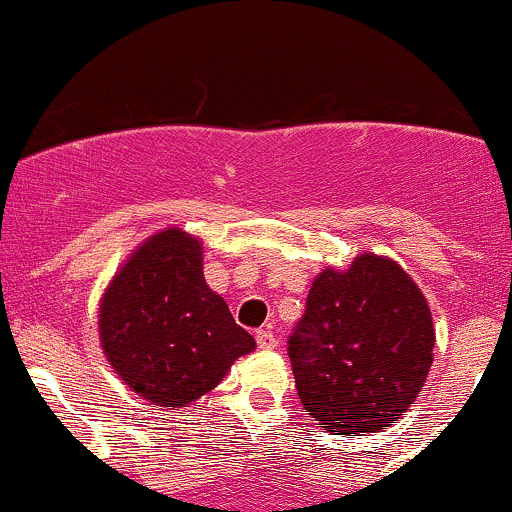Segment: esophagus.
<instances>
[{
	"mask_svg": "<svg viewBox=\"0 0 512 512\" xmlns=\"http://www.w3.org/2000/svg\"><path fill=\"white\" fill-rule=\"evenodd\" d=\"M255 339H257V346H260V349L269 351V349H274V346H276V337H274L272 330H257Z\"/></svg>",
	"mask_w": 512,
	"mask_h": 512,
	"instance_id": "34e87169",
	"label": "esophagus"
}]
</instances>
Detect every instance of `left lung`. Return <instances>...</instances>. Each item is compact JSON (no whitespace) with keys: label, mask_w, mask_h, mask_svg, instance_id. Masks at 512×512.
<instances>
[{"label":"left lung","mask_w":512,"mask_h":512,"mask_svg":"<svg viewBox=\"0 0 512 512\" xmlns=\"http://www.w3.org/2000/svg\"><path fill=\"white\" fill-rule=\"evenodd\" d=\"M431 308L395 260L361 252L325 267L289 337L296 390L317 426L337 436L395 426L433 363Z\"/></svg>","instance_id":"obj_1"}]
</instances>
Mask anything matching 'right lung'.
<instances>
[{
    "label": "right lung",
    "mask_w": 512,
    "mask_h": 512,
    "mask_svg": "<svg viewBox=\"0 0 512 512\" xmlns=\"http://www.w3.org/2000/svg\"><path fill=\"white\" fill-rule=\"evenodd\" d=\"M202 240L168 226L117 269L98 305V337L129 390L156 407L182 409L255 351L228 303L209 289Z\"/></svg>",
    "instance_id": "right-lung-1"
}]
</instances>
